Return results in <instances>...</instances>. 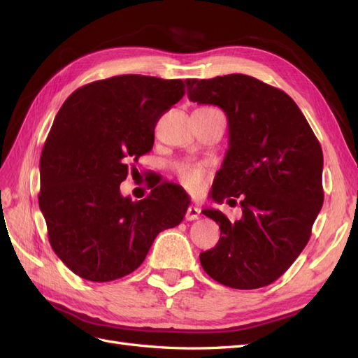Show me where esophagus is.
Instances as JSON below:
<instances>
[{"label": "esophagus", "instance_id": "esophagus-1", "mask_svg": "<svg viewBox=\"0 0 358 358\" xmlns=\"http://www.w3.org/2000/svg\"><path fill=\"white\" fill-rule=\"evenodd\" d=\"M200 213H201V210L199 206H189L185 218H187V221H196L200 218Z\"/></svg>", "mask_w": 358, "mask_h": 358}]
</instances>
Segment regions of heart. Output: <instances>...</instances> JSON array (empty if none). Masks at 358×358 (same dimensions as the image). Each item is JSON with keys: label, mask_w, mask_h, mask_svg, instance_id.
Segmentation results:
<instances>
[{"label": "heart", "mask_w": 358, "mask_h": 358, "mask_svg": "<svg viewBox=\"0 0 358 358\" xmlns=\"http://www.w3.org/2000/svg\"><path fill=\"white\" fill-rule=\"evenodd\" d=\"M178 178H179L182 185L185 187L188 191L196 192L203 185L204 178H206V171L200 166L185 162V164H180L178 167Z\"/></svg>", "instance_id": "1"}]
</instances>
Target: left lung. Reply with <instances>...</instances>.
Here are the masks:
<instances>
[{
  "instance_id": "obj_1",
  "label": "left lung",
  "mask_w": 358,
  "mask_h": 358,
  "mask_svg": "<svg viewBox=\"0 0 358 358\" xmlns=\"http://www.w3.org/2000/svg\"><path fill=\"white\" fill-rule=\"evenodd\" d=\"M188 99L213 104L229 119V150L212 199L241 200L242 218L203 213L220 225V241L200 254L216 282L262 288L282 276L309 242L322 208V149L289 95L246 74L187 79Z\"/></svg>"
}]
</instances>
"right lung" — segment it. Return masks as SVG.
I'll use <instances>...</instances> for the list:
<instances>
[{"mask_svg":"<svg viewBox=\"0 0 358 358\" xmlns=\"http://www.w3.org/2000/svg\"><path fill=\"white\" fill-rule=\"evenodd\" d=\"M183 94L180 79L122 74L64 101L40 157L38 204L53 251L73 273L109 282L145 262L155 237L180 224L188 201L171 183L122 197L129 162L154 146L158 119Z\"/></svg>","mask_w":358,"mask_h":358,"instance_id":"obj_1","label":"right lung"}]
</instances>
